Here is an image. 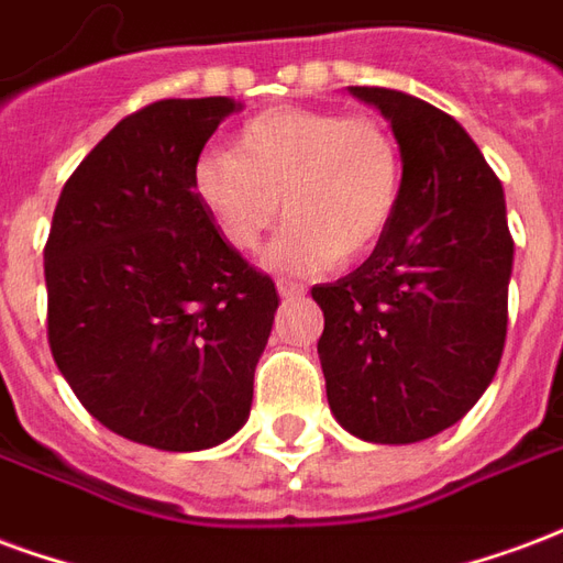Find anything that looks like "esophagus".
<instances>
[{
  "label": "esophagus",
  "mask_w": 563,
  "mask_h": 563,
  "mask_svg": "<svg viewBox=\"0 0 563 563\" xmlns=\"http://www.w3.org/2000/svg\"><path fill=\"white\" fill-rule=\"evenodd\" d=\"M276 287H278V297L282 299H297L306 294V287L297 285V282H290V278H282Z\"/></svg>",
  "instance_id": "1"
}]
</instances>
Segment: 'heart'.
Returning a JSON list of instances; mask_svg holds the SVG:
<instances>
[{"label":"heart","instance_id":"b5f03b06","mask_svg":"<svg viewBox=\"0 0 563 563\" xmlns=\"http://www.w3.org/2000/svg\"><path fill=\"white\" fill-rule=\"evenodd\" d=\"M191 191L236 252H254L285 203L290 221L264 261L309 276L375 252L399 212L405 164L380 119L282 108L245 122L233 150L203 152Z\"/></svg>","mask_w":563,"mask_h":563}]
</instances>
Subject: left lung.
<instances>
[{
    "instance_id": "left-lung-1",
    "label": "left lung",
    "mask_w": 563,
    "mask_h": 563,
    "mask_svg": "<svg viewBox=\"0 0 563 563\" xmlns=\"http://www.w3.org/2000/svg\"><path fill=\"white\" fill-rule=\"evenodd\" d=\"M347 92L389 122L405 191L366 264L311 287L327 401L354 438L417 444L462 420L498 372L512 273L504 188L444 110L384 86Z\"/></svg>"
}]
</instances>
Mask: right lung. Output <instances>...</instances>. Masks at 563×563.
Here are the masks:
<instances>
[{"label":"right lung","instance_id":"right-lung-1","mask_svg":"<svg viewBox=\"0 0 563 563\" xmlns=\"http://www.w3.org/2000/svg\"><path fill=\"white\" fill-rule=\"evenodd\" d=\"M233 98H167L119 122L65 183L44 249L56 366L110 432L197 453L240 432L278 309L221 240L191 167Z\"/></svg>","mask_w":563,"mask_h":563}]
</instances>
